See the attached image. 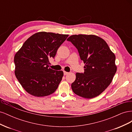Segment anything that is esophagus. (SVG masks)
Listing matches in <instances>:
<instances>
[{
	"instance_id": "1",
	"label": "esophagus",
	"mask_w": 132,
	"mask_h": 132,
	"mask_svg": "<svg viewBox=\"0 0 132 132\" xmlns=\"http://www.w3.org/2000/svg\"><path fill=\"white\" fill-rule=\"evenodd\" d=\"M69 74V73L68 72H67V71H64V75H67V74Z\"/></svg>"
}]
</instances>
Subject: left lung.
Returning a JSON list of instances; mask_svg holds the SVG:
<instances>
[{
	"label": "left lung",
	"instance_id": "8db88e82",
	"mask_svg": "<svg viewBox=\"0 0 132 132\" xmlns=\"http://www.w3.org/2000/svg\"><path fill=\"white\" fill-rule=\"evenodd\" d=\"M67 40L78 49L85 64L84 73H76L72 90L84 98L97 96L110 85L117 71L114 53L104 39L94 35H74Z\"/></svg>",
	"mask_w": 132,
	"mask_h": 132
}]
</instances>
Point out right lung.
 Masks as SVG:
<instances>
[{
  "instance_id": "add662e5",
  "label": "right lung",
  "mask_w": 132,
  "mask_h": 132,
  "mask_svg": "<svg viewBox=\"0 0 132 132\" xmlns=\"http://www.w3.org/2000/svg\"><path fill=\"white\" fill-rule=\"evenodd\" d=\"M69 35L39 32L23 44L14 57L15 75L25 90L36 97L53 94L63 77V71L49 68L58 48Z\"/></svg>"
}]
</instances>
